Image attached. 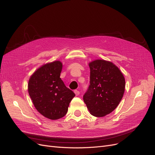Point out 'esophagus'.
I'll list each match as a JSON object with an SVG mask.
<instances>
[{"instance_id":"1","label":"esophagus","mask_w":155,"mask_h":155,"mask_svg":"<svg viewBox=\"0 0 155 155\" xmlns=\"http://www.w3.org/2000/svg\"><path fill=\"white\" fill-rule=\"evenodd\" d=\"M74 92L75 95H76L77 96H78L79 94H80V91H78V90H75L74 91Z\"/></svg>"}]
</instances>
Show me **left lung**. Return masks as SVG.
<instances>
[{"mask_svg": "<svg viewBox=\"0 0 155 155\" xmlns=\"http://www.w3.org/2000/svg\"><path fill=\"white\" fill-rule=\"evenodd\" d=\"M89 66L90 84L83 100L91 115L103 117L113 112L120 103L125 80L121 71L111 61L96 60Z\"/></svg>", "mask_w": 155, "mask_h": 155, "instance_id": "left-lung-1", "label": "left lung"}]
</instances>
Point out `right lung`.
<instances>
[{"instance_id":"1","label":"right lung","mask_w":155,"mask_h":155,"mask_svg":"<svg viewBox=\"0 0 155 155\" xmlns=\"http://www.w3.org/2000/svg\"><path fill=\"white\" fill-rule=\"evenodd\" d=\"M61 69L62 64L60 61L46 64L38 69L28 81V94L35 108L52 120L65 116L75 96L60 77Z\"/></svg>"}]
</instances>
